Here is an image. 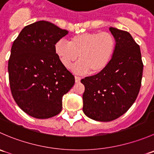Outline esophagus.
Masks as SVG:
<instances>
[{
    "mask_svg": "<svg viewBox=\"0 0 154 154\" xmlns=\"http://www.w3.org/2000/svg\"><path fill=\"white\" fill-rule=\"evenodd\" d=\"M81 80V77H77V76H75V82L76 83H79Z\"/></svg>",
    "mask_w": 154,
    "mask_h": 154,
    "instance_id": "esophagus-1",
    "label": "esophagus"
}]
</instances>
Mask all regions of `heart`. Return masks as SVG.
Returning <instances> with one entry per match:
<instances>
[{"label":"heart","mask_w":154,"mask_h":154,"mask_svg":"<svg viewBox=\"0 0 154 154\" xmlns=\"http://www.w3.org/2000/svg\"><path fill=\"white\" fill-rule=\"evenodd\" d=\"M116 40L109 32H91L77 34L70 38L69 42L60 40L55 45V52L60 63L66 68L73 66V71L83 74L89 71L96 74L106 69L114 56Z\"/></svg>","instance_id":"obj_1"}]
</instances>
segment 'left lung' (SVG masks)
Returning a JSON list of instances; mask_svg holds the SVG:
<instances>
[{
  "label": "left lung",
  "instance_id": "8db88e82",
  "mask_svg": "<svg viewBox=\"0 0 154 154\" xmlns=\"http://www.w3.org/2000/svg\"><path fill=\"white\" fill-rule=\"evenodd\" d=\"M109 29L116 40L111 62L102 72L81 80L83 112L98 122L115 120L130 108L139 94L143 72L140 48L131 35Z\"/></svg>",
  "mask_w": 154,
  "mask_h": 154
}]
</instances>
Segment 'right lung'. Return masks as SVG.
<instances>
[{
    "mask_svg": "<svg viewBox=\"0 0 154 154\" xmlns=\"http://www.w3.org/2000/svg\"><path fill=\"white\" fill-rule=\"evenodd\" d=\"M68 32L49 21H36L24 27L12 44L8 62L11 92L18 106L32 117L58 115L63 96L75 83L55 52L56 43Z\"/></svg>",
    "mask_w": 154,
    "mask_h": 154,
    "instance_id": "1",
    "label": "right lung"
}]
</instances>
